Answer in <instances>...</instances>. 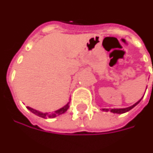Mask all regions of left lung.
<instances>
[{"mask_svg":"<svg viewBox=\"0 0 153 153\" xmlns=\"http://www.w3.org/2000/svg\"><path fill=\"white\" fill-rule=\"evenodd\" d=\"M144 96V95H143ZM143 97H142V99H140L137 102H135L134 104H132V106H129L128 107V108H102V111H105V112H111V113H114V114H124V113H126V112H128L129 110H131L132 108H133L134 107L136 106V105H137L138 103L140 102V101L143 99Z\"/></svg>","mask_w":153,"mask_h":153,"instance_id":"left-lung-1","label":"left lung"}]
</instances>
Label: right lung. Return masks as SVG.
Wrapping results in <instances>:
<instances>
[{
  "label": "right lung",
  "instance_id": "obj_1",
  "mask_svg": "<svg viewBox=\"0 0 153 153\" xmlns=\"http://www.w3.org/2000/svg\"><path fill=\"white\" fill-rule=\"evenodd\" d=\"M69 100H70V99H69ZM69 102H68L65 106H63L62 108H60L59 109L55 110V111L52 112V113H43V112H40L39 110L34 109V108H32L30 107H27V108H28L31 113H33L34 114H36L37 116H39V117H43V118H53V117H55L56 116H59V115H61V114H65L66 111L68 110V108H69Z\"/></svg>",
  "mask_w": 153,
  "mask_h": 153
}]
</instances>
